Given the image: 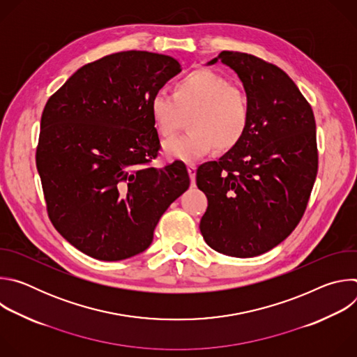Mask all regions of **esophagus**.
I'll return each mask as SVG.
<instances>
[{
  "instance_id": "1",
  "label": "esophagus",
  "mask_w": 357,
  "mask_h": 357,
  "mask_svg": "<svg viewBox=\"0 0 357 357\" xmlns=\"http://www.w3.org/2000/svg\"><path fill=\"white\" fill-rule=\"evenodd\" d=\"M188 172H189V176H190L192 186H195V179H196V165H195V164H189V165H188Z\"/></svg>"
}]
</instances>
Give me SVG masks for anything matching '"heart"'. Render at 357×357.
<instances>
[{"label": "heart", "mask_w": 357, "mask_h": 357, "mask_svg": "<svg viewBox=\"0 0 357 357\" xmlns=\"http://www.w3.org/2000/svg\"><path fill=\"white\" fill-rule=\"evenodd\" d=\"M152 121L164 138L174 137L189 117L190 132L167 141L168 158L190 162L212 152L231 149L244 137L250 109L244 94L231 83L208 69L193 70L172 87V96L157 91L149 101Z\"/></svg>", "instance_id": "1"}]
</instances>
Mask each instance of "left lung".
<instances>
[{"label":"left lung","mask_w":357,"mask_h":357,"mask_svg":"<svg viewBox=\"0 0 357 357\" xmlns=\"http://www.w3.org/2000/svg\"><path fill=\"white\" fill-rule=\"evenodd\" d=\"M243 83L250 121L243 139L202 164L196 185L208 197L200 233L213 250L256 257L299 223L318 172L317 124L310 103L278 66L223 50L218 58Z\"/></svg>","instance_id":"obj_1"}]
</instances>
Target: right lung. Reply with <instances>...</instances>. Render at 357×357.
Returning <instances> with one entry per match:
<instances>
[{"label":"right lung","mask_w":357,"mask_h":357,"mask_svg":"<svg viewBox=\"0 0 357 357\" xmlns=\"http://www.w3.org/2000/svg\"><path fill=\"white\" fill-rule=\"evenodd\" d=\"M181 70L172 56L127 50L84 65L47 100L36 148L47 215L93 259L146 250L189 188L183 162L152 165L161 145L149 101Z\"/></svg>","instance_id":"right-lung-1"}]
</instances>
